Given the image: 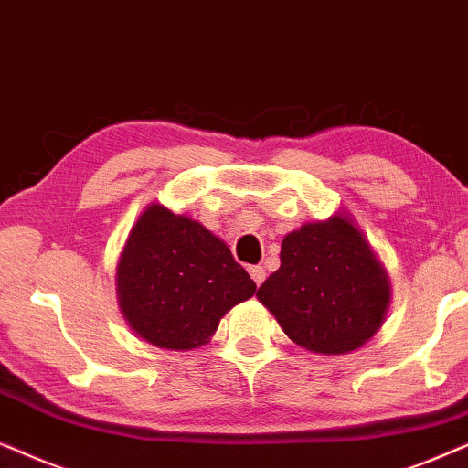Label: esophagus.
<instances>
[{
  "label": "esophagus",
  "instance_id": "obj_1",
  "mask_svg": "<svg viewBox=\"0 0 468 468\" xmlns=\"http://www.w3.org/2000/svg\"><path fill=\"white\" fill-rule=\"evenodd\" d=\"M248 273H250V278L254 280V284H257V286L263 284V280H265V276H267L265 270H263V267H261V265L248 267Z\"/></svg>",
  "mask_w": 468,
  "mask_h": 468
}]
</instances>
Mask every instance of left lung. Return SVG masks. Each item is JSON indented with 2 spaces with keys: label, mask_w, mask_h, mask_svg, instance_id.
Here are the masks:
<instances>
[{
  "label": "left lung",
  "mask_w": 468,
  "mask_h": 468,
  "mask_svg": "<svg viewBox=\"0 0 468 468\" xmlns=\"http://www.w3.org/2000/svg\"><path fill=\"white\" fill-rule=\"evenodd\" d=\"M257 297L297 346L346 355L381 329L391 282L364 230L338 211L284 235L280 267Z\"/></svg>",
  "instance_id": "left-lung-1"
}]
</instances>
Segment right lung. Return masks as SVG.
Listing matches in <instances>:
<instances>
[{"label":"right lung","mask_w":468,"mask_h":468,"mask_svg":"<svg viewBox=\"0 0 468 468\" xmlns=\"http://www.w3.org/2000/svg\"><path fill=\"white\" fill-rule=\"evenodd\" d=\"M115 286L130 329L166 351L207 345L222 316L257 291L218 235L160 203L130 229Z\"/></svg>","instance_id":"add662e5"}]
</instances>
